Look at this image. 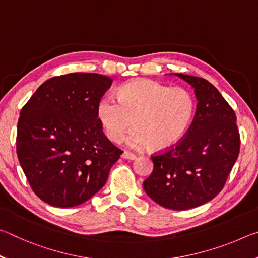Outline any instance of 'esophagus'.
Masks as SVG:
<instances>
[{
    "label": "esophagus",
    "mask_w": 258,
    "mask_h": 258,
    "mask_svg": "<svg viewBox=\"0 0 258 258\" xmlns=\"http://www.w3.org/2000/svg\"><path fill=\"white\" fill-rule=\"evenodd\" d=\"M121 157H123L124 159H128V160L137 159V156H135L134 154H132V152H128V151H124L123 155H121Z\"/></svg>",
    "instance_id": "1"
}]
</instances>
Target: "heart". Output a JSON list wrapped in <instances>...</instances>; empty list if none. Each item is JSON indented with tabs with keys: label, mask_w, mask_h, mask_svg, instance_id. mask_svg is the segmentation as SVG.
<instances>
[{
	"label": "heart",
	"mask_w": 258,
	"mask_h": 258,
	"mask_svg": "<svg viewBox=\"0 0 258 258\" xmlns=\"http://www.w3.org/2000/svg\"><path fill=\"white\" fill-rule=\"evenodd\" d=\"M117 98L104 97L98 116L104 132L118 143L127 131V145L165 150L184 137L195 117L194 95L183 87H171L149 80H134L120 87Z\"/></svg>",
	"instance_id": "b5f03b06"
}]
</instances>
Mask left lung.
Listing matches in <instances>:
<instances>
[{
	"mask_svg": "<svg viewBox=\"0 0 258 258\" xmlns=\"http://www.w3.org/2000/svg\"><path fill=\"white\" fill-rule=\"evenodd\" d=\"M175 76L194 87L195 118L171 149L152 155L154 171L143 182L146 194L174 211L198 207L223 189L240 150L235 113L217 89L202 77Z\"/></svg>",
	"mask_w": 258,
	"mask_h": 258,
	"instance_id": "left-lung-1",
	"label": "left lung"
}]
</instances>
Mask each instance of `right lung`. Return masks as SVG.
I'll list each match as a JSON object with an SVG mask.
<instances>
[{
  "mask_svg": "<svg viewBox=\"0 0 258 258\" xmlns=\"http://www.w3.org/2000/svg\"><path fill=\"white\" fill-rule=\"evenodd\" d=\"M111 83L91 73L52 77L21 109L17 156L35 195L51 206L74 207L93 197L123 152L98 118Z\"/></svg>",
  "mask_w": 258,
  "mask_h": 258,
  "instance_id": "obj_1",
  "label": "right lung"
}]
</instances>
